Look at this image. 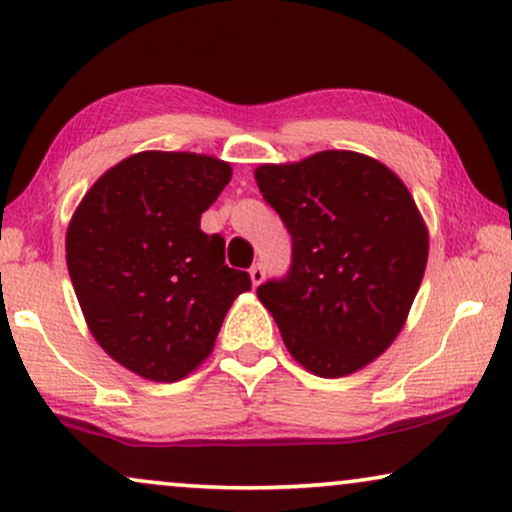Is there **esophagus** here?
<instances>
[{
    "instance_id": "obj_1",
    "label": "esophagus",
    "mask_w": 512,
    "mask_h": 512,
    "mask_svg": "<svg viewBox=\"0 0 512 512\" xmlns=\"http://www.w3.org/2000/svg\"><path fill=\"white\" fill-rule=\"evenodd\" d=\"M249 277H251V284L254 286H258L265 279V270H263V265L261 263H256V265H251V270H249Z\"/></svg>"
}]
</instances>
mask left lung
<instances>
[{"instance_id":"1","label":"left lung","mask_w":512,"mask_h":512,"mask_svg":"<svg viewBox=\"0 0 512 512\" xmlns=\"http://www.w3.org/2000/svg\"><path fill=\"white\" fill-rule=\"evenodd\" d=\"M254 177L293 240L289 275L256 289L286 349L319 377L366 368L403 331L429 258L410 191L356 151L258 165Z\"/></svg>"}]
</instances>
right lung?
I'll use <instances>...</instances> for the list:
<instances>
[{"label": "right lung", "instance_id": "right-lung-1", "mask_svg": "<svg viewBox=\"0 0 512 512\" xmlns=\"http://www.w3.org/2000/svg\"><path fill=\"white\" fill-rule=\"evenodd\" d=\"M230 177L205 153L142 151L104 172L69 221L67 270L90 333L144 380L193 373L251 289L226 265L223 237L200 230Z\"/></svg>", "mask_w": 512, "mask_h": 512}]
</instances>
